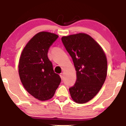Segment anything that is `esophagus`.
I'll use <instances>...</instances> for the list:
<instances>
[{
  "instance_id": "esophagus-1",
  "label": "esophagus",
  "mask_w": 126,
  "mask_h": 126,
  "mask_svg": "<svg viewBox=\"0 0 126 126\" xmlns=\"http://www.w3.org/2000/svg\"><path fill=\"white\" fill-rule=\"evenodd\" d=\"M63 73H60V77H61V78L63 79Z\"/></svg>"
}]
</instances>
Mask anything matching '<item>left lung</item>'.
<instances>
[{
  "instance_id": "8db88e82",
  "label": "left lung",
  "mask_w": 126,
  "mask_h": 126,
  "mask_svg": "<svg viewBox=\"0 0 126 126\" xmlns=\"http://www.w3.org/2000/svg\"><path fill=\"white\" fill-rule=\"evenodd\" d=\"M61 40L76 70V81L69 89L70 96L77 103H87L97 94L106 80V54L100 46L88 34L70 35L62 37Z\"/></svg>"
}]
</instances>
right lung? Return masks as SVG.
<instances>
[{"mask_svg": "<svg viewBox=\"0 0 126 126\" xmlns=\"http://www.w3.org/2000/svg\"><path fill=\"white\" fill-rule=\"evenodd\" d=\"M58 37L49 32L37 34L23 49L19 62V75L24 88L41 101L51 99L61 81L47 57L48 50Z\"/></svg>", "mask_w": 126, "mask_h": 126, "instance_id": "obj_1", "label": "right lung"}]
</instances>
